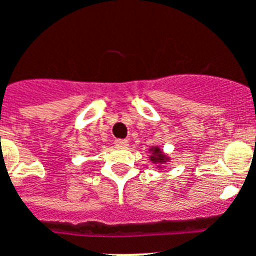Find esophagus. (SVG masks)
<instances>
[{"instance_id": "1", "label": "esophagus", "mask_w": 256, "mask_h": 256, "mask_svg": "<svg viewBox=\"0 0 256 256\" xmlns=\"http://www.w3.org/2000/svg\"><path fill=\"white\" fill-rule=\"evenodd\" d=\"M115 145L119 148H126L128 146V140H123V138H118L115 140Z\"/></svg>"}]
</instances>
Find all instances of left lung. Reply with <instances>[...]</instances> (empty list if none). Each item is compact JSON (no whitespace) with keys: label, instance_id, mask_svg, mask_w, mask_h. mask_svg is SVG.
I'll return each instance as SVG.
<instances>
[{"label":"left lung","instance_id":"left-lung-1","mask_svg":"<svg viewBox=\"0 0 256 256\" xmlns=\"http://www.w3.org/2000/svg\"><path fill=\"white\" fill-rule=\"evenodd\" d=\"M150 152H152L150 161H153L154 164H156V162H158V164H164V162L168 160V158L166 157L164 153H162V150L158 146L157 148H152Z\"/></svg>","mask_w":256,"mask_h":256}]
</instances>
